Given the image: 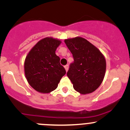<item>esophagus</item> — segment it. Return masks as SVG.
<instances>
[{"instance_id": "1", "label": "esophagus", "mask_w": 130, "mask_h": 130, "mask_svg": "<svg viewBox=\"0 0 130 130\" xmlns=\"http://www.w3.org/2000/svg\"><path fill=\"white\" fill-rule=\"evenodd\" d=\"M65 70H66V71H68V67H69V66H68V65H65Z\"/></svg>"}]
</instances>
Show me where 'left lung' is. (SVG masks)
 <instances>
[{"label":"left lung","mask_w":130,"mask_h":130,"mask_svg":"<svg viewBox=\"0 0 130 130\" xmlns=\"http://www.w3.org/2000/svg\"><path fill=\"white\" fill-rule=\"evenodd\" d=\"M64 41L74 58L67 74L74 89L83 95L94 92L100 87L105 75L106 62L103 54L82 37Z\"/></svg>","instance_id":"8db88e82"}]
</instances>
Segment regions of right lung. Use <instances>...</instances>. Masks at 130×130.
<instances>
[{"label": "right lung", "instance_id": "add662e5", "mask_svg": "<svg viewBox=\"0 0 130 130\" xmlns=\"http://www.w3.org/2000/svg\"><path fill=\"white\" fill-rule=\"evenodd\" d=\"M62 41L53 37L40 40L31 49L24 61V73L33 89L42 93H48L57 87L66 73L60 63L56 51Z\"/></svg>", "mask_w": 130, "mask_h": 130}]
</instances>
